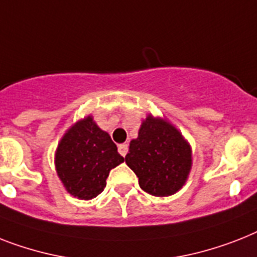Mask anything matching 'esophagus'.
Instances as JSON below:
<instances>
[{
	"label": "esophagus",
	"instance_id": "34e87169",
	"mask_svg": "<svg viewBox=\"0 0 257 257\" xmlns=\"http://www.w3.org/2000/svg\"><path fill=\"white\" fill-rule=\"evenodd\" d=\"M118 153L121 154L122 157H125V154L128 153V145H126V144H121V145H118Z\"/></svg>",
	"mask_w": 257,
	"mask_h": 257
}]
</instances>
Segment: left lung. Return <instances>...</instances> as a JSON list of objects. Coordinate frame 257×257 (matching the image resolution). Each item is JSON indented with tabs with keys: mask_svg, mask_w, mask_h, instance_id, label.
<instances>
[{
	"mask_svg": "<svg viewBox=\"0 0 257 257\" xmlns=\"http://www.w3.org/2000/svg\"><path fill=\"white\" fill-rule=\"evenodd\" d=\"M125 164L139 177L144 191L154 197H169L186 183L193 152L172 122L149 113L141 122L137 139L129 144Z\"/></svg>",
	"mask_w": 257,
	"mask_h": 257,
	"instance_id": "obj_1",
	"label": "left lung"
}]
</instances>
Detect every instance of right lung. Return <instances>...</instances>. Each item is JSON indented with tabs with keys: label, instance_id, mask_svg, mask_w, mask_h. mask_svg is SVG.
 <instances>
[{
	"label": "right lung",
	"instance_id": "add662e5",
	"mask_svg": "<svg viewBox=\"0 0 257 257\" xmlns=\"http://www.w3.org/2000/svg\"><path fill=\"white\" fill-rule=\"evenodd\" d=\"M121 162L116 144L91 114L71 125L55 150V170L64 189L84 201L103 191L109 172Z\"/></svg>",
	"mask_w": 257,
	"mask_h": 257
}]
</instances>
